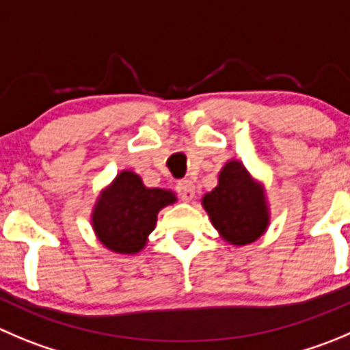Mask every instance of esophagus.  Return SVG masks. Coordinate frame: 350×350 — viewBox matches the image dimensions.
Segmentation results:
<instances>
[{
    "label": "esophagus",
    "mask_w": 350,
    "mask_h": 350,
    "mask_svg": "<svg viewBox=\"0 0 350 350\" xmlns=\"http://www.w3.org/2000/svg\"><path fill=\"white\" fill-rule=\"evenodd\" d=\"M175 191H177V194L180 196L184 201H191L192 198L196 196V185L192 184L191 180H178L177 185H175Z\"/></svg>",
    "instance_id": "1"
}]
</instances>
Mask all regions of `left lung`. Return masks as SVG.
<instances>
[{
  "mask_svg": "<svg viewBox=\"0 0 350 350\" xmlns=\"http://www.w3.org/2000/svg\"><path fill=\"white\" fill-rule=\"evenodd\" d=\"M202 206L216 230L232 244L254 242L268 225L262 189L251 180L237 161L223 166L218 187L202 198Z\"/></svg>",
  "mask_w": 350,
  "mask_h": 350,
  "instance_id": "left-lung-1",
  "label": "left lung"
}]
</instances>
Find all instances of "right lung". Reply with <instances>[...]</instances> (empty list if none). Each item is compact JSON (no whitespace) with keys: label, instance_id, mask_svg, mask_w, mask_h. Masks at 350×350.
<instances>
[{"label":"right lung","instance_id":"1","mask_svg":"<svg viewBox=\"0 0 350 350\" xmlns=\"http://www.w3.org/2000/svg\"><path fill=\"white\" fill-rule=\"evenodd\" d=\"M173 201L172 192L144 187L135 173L122 172L99 198L92 225L106 247L134 254L144 247L146 237L154 230L159 209Z\"/></svg>","mask_w":350,"mask_h":350}]
</instances>
